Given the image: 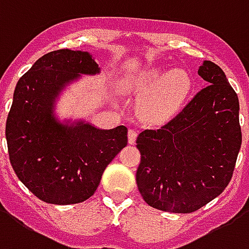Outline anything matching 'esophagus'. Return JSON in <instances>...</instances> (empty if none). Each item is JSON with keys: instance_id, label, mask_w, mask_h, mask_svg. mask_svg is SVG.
Instances as JSON below:
<instances>
[{"instance_id": "obj_1", "label": "esophagus", "mask_w": 249, "mask_h": 249, "mask_svg": "<svg viewBox=\"0 0 249 249\" xmlns=\"http://www.w3.org/2000/svg\"><path fill=\"white\" fill-rule=\"evenodd\" d=\"M137 136H139V133H137L136 130L130 129L129 132H128V142H129V143L136 142V140H137Z\"/></svg>"}]
</instances>
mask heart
Returning <instances> with one entry per match:
<instances>
[{
    "label": "heart",
    "instance_id": "heart-1",
    "mask_svg": "<svg viewBox=\"0 0 249 249\" xmlns=\"http://www.w3.org/2000/svg\"><path fill=\"white\" fill-rule=\"evenodd\" d=\"M129 88L145 96L142 115L152 123H163L181 109L191 89L185 70L152 68L129 80Z\"/></svg>",
    "mask_w": 249,
    "mask_h": 249
}]
</instances>
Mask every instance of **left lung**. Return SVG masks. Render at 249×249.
Masks as SVG:
<instances>
[{
	"label": "left lung",
	"instance_id": "obj_1",
	"mask_svg": "<svg viewBox=\"0 0 249 249\" xmlns=\"http://www.w3.org/2000/svg\"><path fill=\"white\" fill-rule=\"evenodd\" d=\"M198 75L207 86L167 124L136 141L140 194L167 213H194L222 194L242 146L239 99L226 73L204 60Z\"/></svg>",
	"mask_w": 249,
	"mask_h": 249
}]
</instances>
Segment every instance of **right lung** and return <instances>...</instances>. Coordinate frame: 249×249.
<instances>
[{
  "instance_id": "right-lung-1",
  "label": "right lung",
  "mask_w": 249,
  "mask_h": 249,
  "mask_svg": "<svg viewBox=\"0 0 249 249\" xmlns=\"http://www.w3.org/2000/svg\"><path fill=\"white\" fill-rule=\"evenodd\" d=\"M99 72L89 53L62 49L38 59L17 83L5 129L9 160L19 181L46 203L91 198L106 167L128 143L124 125L106 130L55 119L59 92L83 73Z\"/></svg>"
}]
</instances>
